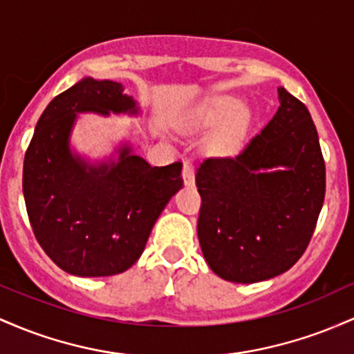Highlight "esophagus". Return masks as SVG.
<instances>
[{
    "label": "esophagus",
    "instance_id": "1",
    "mask_svg": "<svg viewBox=\"0 0 354 354\" xmlns=\"http://www.w3.org/2000/svg\"><path fill=\"white\" fill-rule=\"evenodd\" d=\"M182 180H184L185 185H194V182H196V177H194V167L190 165L189 162H185L184 169H182Z\"/></svg>",
    "mask_w": 354,
    "mask_h": 354
}]
</instances>
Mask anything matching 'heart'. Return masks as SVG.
Wrapping results in <instances>:
<instances>
[{
	"label": "heart",
	"instance_id": "heart-1",
	"mask_svg": "<svg viewBox=\"0 0 354 354\" xmlns=\"http://www.w3.org/2000/svg\"><path fill=\"white\" fill-rule=\"evenodd\" d=\"M241 105L236 100L209 102L190 112L182 122V127L187 130H198L214 127L205 140V149L210 153L224 156L230 153L239 144L244 132L245 117L239 113Z\"/></svg>",
	"mask_w": 354,
	"mask_h": 354
}]
</instances>
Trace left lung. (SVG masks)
<instances>
[{
  "instance_id": "1",
  "label": "left lung",
  "mask_w": 354,
  "mask_h": 354,
  "mask_svg": "<svg viewBox=\"0 0 354 354\" xmlns=\"http://www.w3.org/2000/svg\"><path fill=\"white\" fill-rule=\"evenodd\" d=\"M279 109L236 157L205 158L197 236L222 279L251 284L291 269L311 241L324 202L326 169L304 103L283 86Z\"/></svg>"
}]
</instances>
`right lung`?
Segmentation results:
<instances>
[{
	"instance_id": "1",
	"label": "right lung",
	"mask_w": 354,
	"mask_h": 354,
	"mask_svg": "<svg viewBox=\"0 0 354 354\" xmlns=\"http://www.w3.org/2000/svg\"><path fill=\"white\" fill-rule=\"evenodd\" d=\"M80 113L138 115L122 83L82 78L48 103L23 165V196L35 237L58 268L80 277L127 271L153 224L182 189V164L152 167L122 142L91 162L71 149Z\"/></svg>"
}]
</instances>
